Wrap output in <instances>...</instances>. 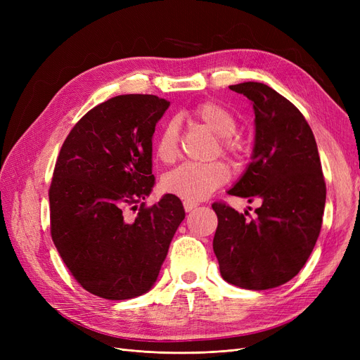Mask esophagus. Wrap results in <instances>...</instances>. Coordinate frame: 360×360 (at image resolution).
I'll use <instances>...</instances> for the list:
<instances>
[{
  "instance_id": "34e87169",
  "label": "esophagus",
  "mask_w": 360,
  "mask_h": 360,
  "mask_svg": "<svg viewBox=\"0 0 360 360\" xmlns=\"http://www.w3.org/2000/svg\"><path fill=\"white\" fill-rule=\"evenodd\" d=\"M183 207H184V210H186V212H192L193 209H197L198 204L197 202H191V201H184Z\"/></svg>"
}]
</instances>
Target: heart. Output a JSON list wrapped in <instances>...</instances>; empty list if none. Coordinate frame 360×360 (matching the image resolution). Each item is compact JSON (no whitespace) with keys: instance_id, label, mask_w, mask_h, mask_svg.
<instances>
[{"instance_id":"b5f03b06","label":"heart","mask_w":360,"mask_h":360,"mask_svg":"<svg viewBox=\"0 0 360 360\" xmlns=\"http://www.w3.org/2000/svg\"><path fill=\"white\" fill-rule=\"evenodd\" d=\"M193 117L219 136L222 153L231 158L242 155L243 141L236 134L237 118L233 112L214 102H204L195 108ZM179 123L176 120H169L162 126L156 138V158L163 163L174 162L179 156ZM228 179H230V169L221 160L210 163L186 162L167 172L162 179V186L168 193L176 195L184 201L197 202L209 198Z\"/></svg>"}]
</instances>
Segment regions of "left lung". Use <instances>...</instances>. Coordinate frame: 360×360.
<instances>
[{"instance_id":"8db88e82","label":"left lung","mask_w":360,"mask_h":360,"mask_svg":"<svg viewBox=\"0 0 360 360\" xmlns=\"http://www.w3.org/2000/svg\"><path fill=\"white\" fill-rule=\"evenodd\" d=\"M230 90L252 102L255 144L245 174L228 193L261 205L250 217L213 202V250L226 282L269 290L292 279L308 261L321 230L326 183L314 134L296 106L261 82Z\"/></svg>"}]
</instances>
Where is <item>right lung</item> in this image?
<instances>
[{
    "label": "right lung",
    "instance_id": "right-lung-1",
    "mask_svg": "<svg viewBox=\"0 0 360 360\" xmlns=\"http://www.w3.org/2000/svg\"><path fill=\"white\" fill-rule=\"evenodd\" d=\"M168 106L153 94L115 96L86 112L60 150L49 188L51 236L72 276L94 296L147 292L184 219L176 195L144 202L155 186L151 138ZM129 210L139 212L132 218Z\"/></svg>",
    "mask_w": 360,
    "mask_h": 360
}]
</instances>
